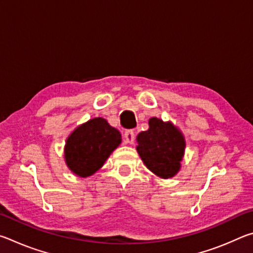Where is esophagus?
Here are the masks:
<instances>
[{
    "mask_svg": "<svg viewBox=\"0 0 253 253\" xmlns=\"http://www.w3.org/2000/svg\"><path fill=\"white\" fill-rule=\"evenodd\" d=\"M125 139L128 144H134L135 142V132L134 130H126L125 131Z\"/></svg>",
    "mask_w": 253,
    "mask_h": 253,
    "instance_id": "esophagus-1",
    "label": "esophagus"
}]
</instances>
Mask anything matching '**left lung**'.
<instances>
[{"label": "left lung", "mask_w": 253, "mask_h": 253, "mask_svg": "<svg viewBox=\"0 0 253 253\" xmlns=\"http://www.w3.org/2000/svg\"><path fill=\"white\" fill-rule=\"evenodd\" d=\"M149 128L137 136V152L146 168L162 178L177 174L185 151V138L170 122L153 117Z\"/></svg>", "instance_id": "8db88e82"}]
</instances>
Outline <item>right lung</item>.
<instances>
[{
    "mask_svg": "<svg viewBox=\"0 0 253 253\" xmlns=\"http://www.w3.org/2000/svg\"><path fill=\"white\" fill-rule=\"evenodd\" d=\"M121 143L119 130L104 118H92L77 127L67 138L66 164L78 176H90L104 165Z\"/></svg>",
    "mask_w": 253,
    "mask_h": 253,
    "instance_id": "obj_1",
    "label": "right lung"
}]
</instances>
